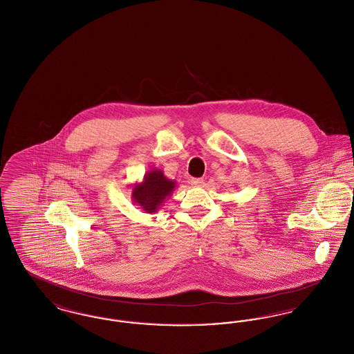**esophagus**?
I'll return each mask as SVG.
<instances>
[{"label": "esophagus", "instance_id": "esophagus-1", "mask_svg": "<svg viewBox=\"0 0 354 354\" xmlns=\"http://www.w3.org/2000/svg\"><path fill=\"white\" fill-rule=\"evenodd\" d=\"M191 185L194 187H201V185H204V179L203 178H192Z\"/></svg>", "mask_w": 354, "mask_h": 354}]
</instances>
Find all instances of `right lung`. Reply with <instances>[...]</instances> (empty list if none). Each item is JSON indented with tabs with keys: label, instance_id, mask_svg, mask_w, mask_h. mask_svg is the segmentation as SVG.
Segmentation results:
<instances>
[{
	"label": "right lung",
	"instance_id": "add662e5",
	"mask_svg": "<svg viewBox=\"0 0 354 354\" xmlns=\"http://www.w3.org/2000/svg\"><path fill=\"white\" fill-rule=\"evenodd\" d=\"M176 183L174 180H169L163 171L160 169H152L149 171L143 182L139 185H135L133 188V202L136 203L145 212L153 214L159 209L162 203L166 198H169L175 189Z\"/></svg>",
	"mask_w": 354,
	"mask_h": 354
}]
</instances>
